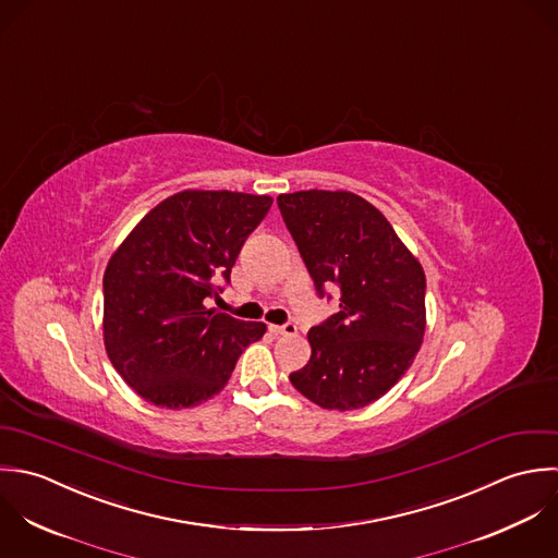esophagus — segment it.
<instances>
[{"instance_id":"34e87169","label":"esophagus","mask_w":558,"mask_h":558,"mask_svg":"<svg viewBox=\"0 0 558 558\" xmlns=\"http://www.w3.org/2000/svg\"><path fill=\"white\" fill-rule=\"evenodd\" d=\"M268 331H270L272 336H294V333H296V325H292V323H286V325H270Z\"/></svg>"}]
</instances>
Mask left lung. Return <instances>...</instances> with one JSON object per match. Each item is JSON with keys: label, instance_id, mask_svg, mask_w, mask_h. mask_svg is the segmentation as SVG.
Returning <instances> with one entry per match:
<instances>
[{"label": "left lung", "instance_id": "1", "mask_svg": "<svg viewBox=\"0 0 558 558\" xmlns=\"http://www.w3.org/2000/svg\"><path fill=\"white\" fill-rule=\"evenodd\" d=\"M316 292L340 288V312L312 327V357L292 385L323 409L351 411L387 393L413 364L426 329V279L387 218L347 190L277 196Z\"/></svg>", "mask_w": 558, "mask_h": 558}]
</instances>
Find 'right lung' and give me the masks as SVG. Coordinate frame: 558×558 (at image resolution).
<instances>
[{"label": "right lung", "mask_w": 558, "mask_h": 558, "mask_svg": "<svg viewBox=\"0 0 558 558\" xmlns=\"http://www.w3.org/2000/svg\"><path fill=\"white\" fill-rule=\"evenodd\" d=\"M266 194L184 190L156 205L123 240L104 275V344L147 402L194 407L218 393L242 351L266 333L205 307L229 283Z\"/></svg>", "instance_id": "right-lung-1"}]
</instances>
